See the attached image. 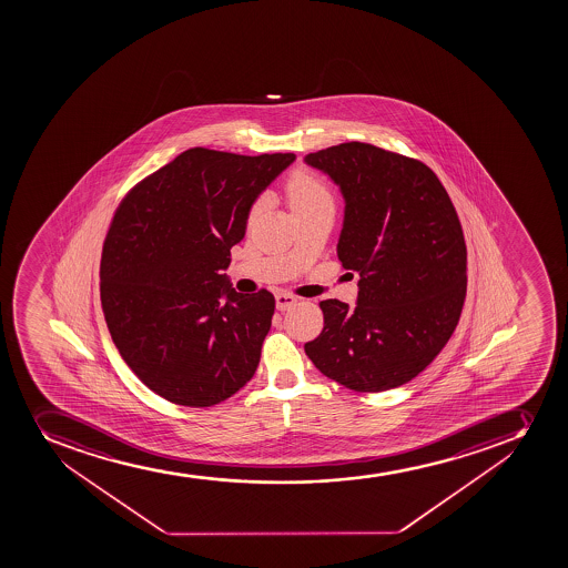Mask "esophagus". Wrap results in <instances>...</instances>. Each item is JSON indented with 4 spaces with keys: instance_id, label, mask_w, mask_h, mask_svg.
Returning <instances> with one entry per match:
<instances>
[{
    "instance_id": "34e87169",
    "label": "esophagus",
    "mask_w": 568,
    "mask_h": 568,
    "mask_svg": "<svg viewBox=\"0 0 568 568\" xmlns=\"http://www.w3.org/2000/svg\"><path fill=\"white\" fill-rule=\"evenodd\" d=\"M298 304V298L294 296V294L288 293H277L275 294V305H277V310L287 311L293 307V305Z\"/></svg>"
}]
</instances>
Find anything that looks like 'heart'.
<instances>
[{"label": "heart", "instance_id": "obj_1", "mask_svg": "<svg viewBox=\"0 0 568 568\" xmlns=\"http://www.w3.org/2000/svg\"><path fill=\"white\" fill-rule=\"evenodd\" d=\"M287 192L288 203L293 213L298 214L310 213L315 209L335 207V196L333 191L327 185L326 181L321 180L318 175L311 174L307 170H296L287 180L285 185ZM258 203L253 205L250 214L257 213Z\"/></svg>", "mask_w": 568, "mask_h": 568}]
</instances>
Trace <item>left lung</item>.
<instances>
[{"instance_id": "8db88e82", "label": "left lung", "mask_w": 568, "mask_h": 568, "mask_svg": "<svg viewBox=\"0 0 568 568\" xmlns=\"http://www.w3.org/2000/svg\"><path fill=\"white\" fill-rule=\"evenodd\" d=\"M305 161L346 200L337 253L359 274L354 310L324 300V329L305 344L313 365L355 393L418 376L446 346L465 304L466 244L448 192L429 166L366 142Z\"/></svg>"}]
</instances>
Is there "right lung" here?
<instances>
[{"instance_id":"right-lung-1","label":"right lung","mask_w":568,"mask_h":568,"mask_svg":"<svg viewBox=\"0 0 568 568\" xmlns=\"http://www.w3.org/2000/svg\"><path fill=\"white\" fill-rule=\"evenodd\" d=\"M294 158L191 148L114 211L100 263L103 315L125 365L161 398L211 407L257 371L274 294L235 293L222 270L258 192Z\"/></svg>"}]
</instances>
